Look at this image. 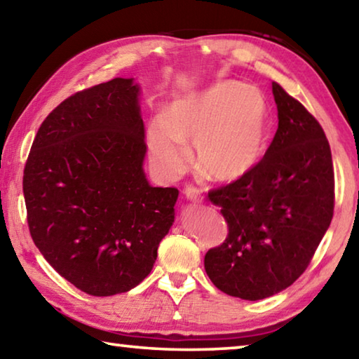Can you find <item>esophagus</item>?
I'll use <instances>...</instances> for the list:
<instances>
[{"label": "esophagus", "mask_w": 359, "mask_h": 359, "mask_svg": "<svg viewBox=\"0 0 359 359\" xmlns=\"http://www.w3.org/2000/svg\"><path fill=\"white\" fill-rule=\"evenodd\" d=\"M184 193H185V196L188 199H191V201H194V203H201L203 201V191L199 190L198 187L188 184L184 188Z\"/></svg>", "instance_id": "esophagus-1"}]
</instances>
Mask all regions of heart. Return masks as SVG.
<instances>
[{"label": "heart", "instance_id": "heart-1", "mask_svg": "<svg viewBox=\"0 0 359 359\" xmlns=\"http://www.w3.org/2000/svg\"><path fill=\"white\" fill-rule=\"evenodd\" d=\"M267 107L253 85L222 81L174 101L165 118L147 131L151 155L168 174L184 172L188 144L196 145V163L217 182L239 180L261 158L266 141Z\"/></svg>", "mask_w": 359, "mask_h": 359}]
</instances>
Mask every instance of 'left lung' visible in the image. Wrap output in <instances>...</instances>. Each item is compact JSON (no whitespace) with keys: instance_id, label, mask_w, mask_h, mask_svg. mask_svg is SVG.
<instances>
[{"instance_id":"8db88e82","label":"left lung","mask_w":359,"mask_h":359,"mask_svg":"<svg viewBox=\"0 0 359 359\" xmlns=\"http://www.w3.org/2000/svg\"><path fill=\"white\" fill-rule=\"evenodd\" d=\"M278 128L264 156L239 180L209 191L228 223L204 267L229 296L259 301L307 269L334 214L331 147L317 118L272 82Z\"/></svg>"}]
</instances>
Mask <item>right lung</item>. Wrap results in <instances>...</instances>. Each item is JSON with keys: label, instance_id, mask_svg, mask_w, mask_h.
Wrapping results in <instances>:
<instances>
[{"label": "right lung", "instance_id": "obj_1", "mask_svg": "<svg viewBox=\"0 0 359 359\" xmlns=\"http://www.w3.org/2000/svg\"><path fill=\"white\" fill-rule=\"evenodd\" d=\"M137 96L121 77L71 95L42 121L23 169L34 245L92 296L141 283L174 222L177 188L145 179Z\"/></svg>", "mask_w": 359, "mask_h": 359}]
</instances>
